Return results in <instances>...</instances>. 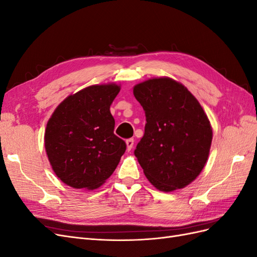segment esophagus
Listing matches in <instances>:
<instances>
[{
	"instance_id": "esophagus-1",
	"label": "esophagus",
	"mask_w": 257,
	"mask_h": 257,
	"mask_svg": "<svg viewBox=\"0 0 257 257\" xmlns=\"http://www.w3.org/2000/svg\"><path fill=\"white\" fill-rule=\"evenodd\" d=\"M125 144H126V149H127V151H131V149H132V148H133V146H134V139H133V138L127 139V141L125 142Z\"/></svg>"
}]
</instances>
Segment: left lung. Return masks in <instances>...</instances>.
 Instances as JSON below:
<instances>
[{
    "mask_svg": "<svg viewBox=\"0 0 257 257\" xmlns=\"http://www.w3.org/2000/svg\"><path fill=\"white\" fill-rule=\"evenodd\" d=\"M133 93L146 113L134 152L145 176L162 192L185 188L205 167L211 147L212 127L203 107L169 77L137 83Z\"/></svg>",
    "mask_w": 257,
    "mask_h": 257,
    "instance_id": "8db88e82",
    "label": "left lung"
}]
</instances>
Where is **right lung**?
<instances>
[{
  "instance_id": "obj_1",
  "label": "right lung",
  "mask_w": 257,
  "mask_h": 257,
  "mask_svg": "<svg viewBox=\"0 0 257 257\" xmlns=\"http://www.w3.org/2000/svg\"><path fill=\"white\" fill-rule=\"evenodd\" d=\"M121 87L93 84L68 95L45 131V149L54 174L74 189L99 188L118 166L126 145L113 134L110 105Z\"/></svg>"
}]
</instances>
